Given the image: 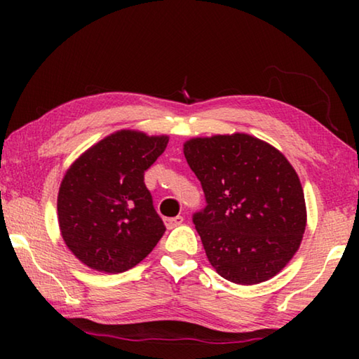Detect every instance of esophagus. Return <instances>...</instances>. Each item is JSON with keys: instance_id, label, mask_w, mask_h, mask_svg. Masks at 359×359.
<instances>
[{"instance_id": "34e87169", "label": "esophagus", "mask_w": 359, "mask_h": 359, "mask_svg": "<svg viewBox=\"0 0 359 359\" xmlns=\"http://www.w3.org/2000/svg\"><path fill=\"white\" fill-rule=\"evenodd\" d=\"M166 226L169 228V229H172V228H175V226H179V224H182V222H184V217L182 215H177V217H174V218H166Z\"/></svg>"}]
</instances>
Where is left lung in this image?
Instances as JSON below:
<instances>
[{"label":"left lung","mask_w":359,"mask_h":359,"mask_svg":"<svg viewBox=\"0 0 359 359\" xmlns=\"http://www.w3.org/2000/svg\"><path fill=\"white\" fill-rule=\"evenodd\" d=\"M184 154L208 201L193 222L212 267L238 285L277 276L307 224L301 180L287 156L247 133L191 137Z\"/></svg>","instance_id":"1"}]
</instances>
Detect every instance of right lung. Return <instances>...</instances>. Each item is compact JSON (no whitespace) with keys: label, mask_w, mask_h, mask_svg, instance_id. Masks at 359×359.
<instances>
[{"label":"right lung","mask_w":359,"mask_h":359,"mask_svg":"<svg viewBox=\"0 0 359 359\" xmlns=\"http://www.w3.org/2000/svg\"><path fill=\"white\" fill-rule=\"evenodd\" d=\"M169 136L120 130L72 161L60 184L58 226L66 247L90 269L117 274L154 250L166 228L154 209L144 172Z\"/></svg>","instance_id":"1"}]
</instances>
